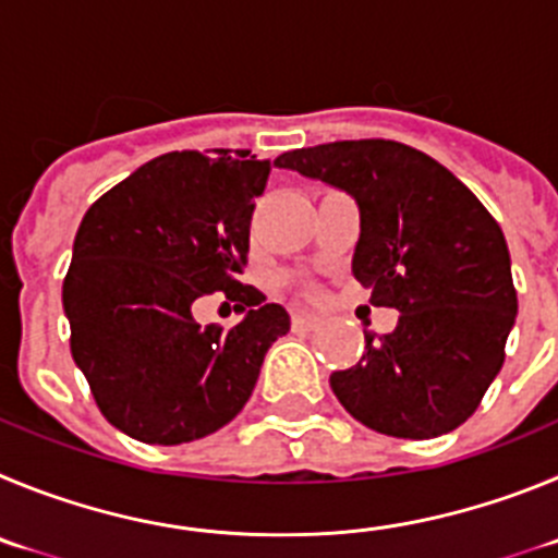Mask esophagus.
Segmentation results:
<instances>
[{
  "mask_svg": "<svg viewBox=\"0 0 558 558\" xmlns=\"http://www.w3.org/2000/svg\"><path fill=\"white\" fill-rule=\"evenodd\" d=\"M316 325H319V316L311 314V311H294V314H291V328L311 330L316 328Z\"/></svg>",
  "mask_w": 558,
  "mask_h": 558,
  "instance_id": "1",
  "label": "esophagus"
}]
</instances>
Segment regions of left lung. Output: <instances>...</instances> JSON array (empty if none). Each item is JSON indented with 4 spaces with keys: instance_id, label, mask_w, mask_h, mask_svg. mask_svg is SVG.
<instances>
[{
    "instance_id": "obj_1",
    "label": "left lung",
    "mask_w": 558,
    "mask_h": 558,
    "mask_svg": "<svg viewBox=\"0 0 558 558\" xmlns=\"http://www.w3.org/2000/svg\"><path fill=\"white\" fill-rule=\"evenodd\" d=\"M275 163L359 203L353 275L369 303L400 311L398 328L364 330L359 364L330 375L339 403L400 439L459 428L500 373L517 316L500 225L453 172L400 142L319 144Z\"/></svg>"
}]
</instances>
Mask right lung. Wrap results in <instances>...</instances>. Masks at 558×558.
Instances as JSON below:
<instances>
[{
  "instance_id": "obj_1",
  "label": "right lung",
  "mask_w": 558,
  "mask_h": 558,
  "mask_svg": "<svg viewBox=\"0 0 558 558\" xmlns=\"http://www.w3.org/2000/svg\"><path fill=\"white\" fill-rule=\"evenodd\" d=\"M269 172L247 149L167 153L85 210L63 311L74 364L122 434L147 445L203 439L253 395L264 355L289 330L283 305L235 280ZM208 293L248 316L228 331L199 329L191 311Z\"/></svg>"
}]
</instances>
